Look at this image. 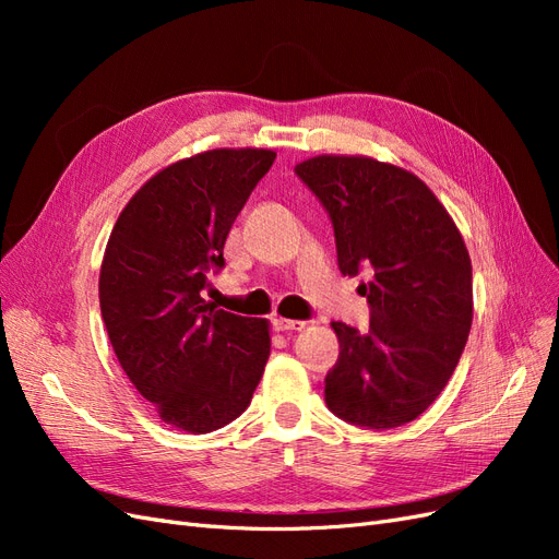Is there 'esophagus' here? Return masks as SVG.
<instances>
[{
  "mask_svg": "<svg viewBox=\"0 0 559 559\" xmlns=\"http://www.w3.org/2000/svg\"><path fill=\"white\" fill-rule=\"evenodd\" d=\"M273 324H275V331H302V329H306L308 324H306V321H298V319H275L273 321Z\"/></svg>",
  "mask_w": 559,
  "mask_h": 559,
  "instance_id": "obj_1",
  "label": "esophagus"
}]
</instances>
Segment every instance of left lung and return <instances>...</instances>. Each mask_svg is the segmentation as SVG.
Returning a JSON list of instances; mask_svg holds the SVG:
<instances>
[{"instance_id":"8db88e82","label":"left lung","mask_w":559,"mask_h":559,"mask_svg":"<svg viewBox=\"0 0 559 559\" xmlns=\"http://www.w3.org/2000/svg\"><path fill=\"white\" fill-rule=\"evenodd\" d=\"M296 175L326 207L343 275L370 273L359 289L370 329H331L341 357L326 405L368 429L408 425L443 392L473 321L471 257L460 228L417 175L370 156L321 154Z\"/></svg>"}]
</instances>
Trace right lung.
Here are the masks:
<instances>
[{
	"label": "right lung",
	"mask_w": 559,
	"mask_h": 559,
	"mask_svg": "<svg viewBox=\"0 0 559 559\" xmlns=\"http://www.w3.org/2000/svg\"><path fill=\"white\" fill-rule=\"evenodd\" d=\"M273 148H210L163 167L118 214L99 267L116 359L158 417L207 433L240 417L270 354L267 319L214 310L200 292Z\"/></svg>",
	"instance_id": "add662e5"
}]
</instances>
